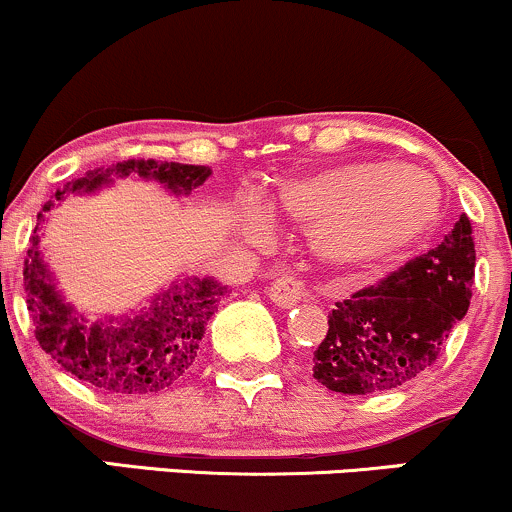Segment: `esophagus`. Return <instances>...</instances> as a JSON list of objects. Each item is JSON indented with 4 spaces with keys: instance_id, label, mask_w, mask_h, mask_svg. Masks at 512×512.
<instances>
[{
    "instance_id": "esophagus-1",
    "label": "esophagus",
    "mask_w": 512,
    "mask_h": 512,
    "mask_svg": "<svg viewBox=\"0 0 512 512\" xmlns=\"http://www.w3.org/2000/svg\"><path fill=\"white\" fill-rule=\"evenodd\" d=\"M267 296L279 308H293L305 296V286L293 276H279L267 286Z\"/></svg>"
}]
</instances>
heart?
<instances>
[{"label": "heart", "instance_id": "obj_1", "mask_svg": "<svg viewBox=\"0 0 512 512\" xmlns=\"http://www.w3.org/2000/svg\"><path fill=\"white\" fill-rule=\"evenodd\" d=\"M274 207L310 226L315 255L334 264L383 260L409 248L440 214V187L416 168L395 163H346L289 180ZM262 219L245 216V231Z\"/></svg>", "mask_w": 512, "mask_h": 512}]
</instances>
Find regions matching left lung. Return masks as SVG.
I'll list each match as a JSON object with an SVG mask.
<instances>
[{
    "instance_id": "1",
    "label": "left lung",
    "mask_w": 512,
    "mask_h": 512,
    "mask_svg": "<svg viewBox=\"0 0 512 512\" xmlns=\"http://www.w3.org/2000/svg\"><path fill=\"white\" fill-rule=\"evenodd\" d=\"M474 260L472 223L462 214L438 248L334 303L313 378L342 395H375L419 378L467 315Z\"/></svg>"
}]
</instances>
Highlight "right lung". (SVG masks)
Masks as SVG:
<instances>
[{"mask_svg":"<svg viewBox=\"0 0 512 512\" xmlns=\"http://www.w3.org/2000/svg\"><path fill=\"white\" fill-rule=\"evenodd\" d=\"M115 178L139 175L144 180L161 182L173 195H190L211 175L209 166H185L168 161H129L113 163L110 168L88 170L84 178L72 180L64 190L55 192L62 202L69 192H93ZM55 202H48L43 211H50ZM45 214H38V226L31 236V250L23 262V289L28 293L35 339L45 354L79 378L81 383L98 387L117 397H142L166 390L190 370L197 358L199 342L204 337L209 317L226 296V286L214 279L175 281L168 291L158 293L149 308L137 315L105 317L88 322L57 291L48 264L43 262L40 245V223Z\"/></svg>","mask_w":512,"mask_h":512,"instance_id":"right-lung-1","label":"right lung"}]
</instances>
